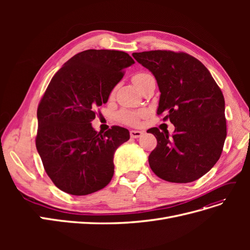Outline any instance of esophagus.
Wrapping results in <instances>:
<instances>
[{
    "label": "esophagus",
    "instance_id": "obj_1",
    "mask_svg": "<svg viewBox=\"0 0 250 250\" xmlns=\"http://www.w3.org/2000/svg\"><path fill=\"white\" fill-rule=\"evenodd\" d=\"M142 134H143V131H140V130H131L130 131V137L133 139L141 138Z\"/></svg>",
    "mask_w": 250,
    "mask_h": 250
}]
</instances>
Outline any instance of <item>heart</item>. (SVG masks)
<instances>
[{
  "instance_id": "1",
  "label": "heart",
  "mask_w": 250,
  "mask_h": 250,
  "mask_svg": "<svg viewBox=\"0 0 250 250\" xmlns=\"http://www.w3.org/2000/svg\"><path fill=\"white\" fill-rule=\"evenodd\" d=\"M148 75L149 74H146V73H139L137 75H134L133 78H132V81L135 84V83H137L138 81H140L143 78H145L146 76H148ZM119 119L126 124H135V123H137V121H138V116L135 115V113L130 112V111H122V112L119 113Z\"/></svg>"
}]
</instances>
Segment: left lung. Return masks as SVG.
<instances>
[{"label": "left lung", "mask_w": 250, "mask_h": 250, "mask_svg": "<svg viewBox=\"0 0 250 250\" xmlns=\"http://www.w3.org/2000/svg\"><path fill=\"white\" fill-rule=\"evenodd\" d=\"M132 56L156 79L161 97L157 115L167 113L175 130H147L157 140L150 168L170 183L197 180L218 162L226 139L225 102L221 89L198 59L183 52L148 51Z\"/></svg>", "instance_id": "8db88e82"}]
</instances>
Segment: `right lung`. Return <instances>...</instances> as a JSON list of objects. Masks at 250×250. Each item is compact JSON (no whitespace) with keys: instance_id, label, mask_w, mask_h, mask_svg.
<instances>
[{"instance_id":"1","label":"right lung","mask_w":250,"mask_h":250,"mask_svg":"<svg viewBox=\"0 0 250 250\" xmlns=\"http://www.w3.org/2000/svg\"><path fill=\"white\" fill-rule=\"evenodd\" d=\"M134 60L123 51L86 50L62 65L37 108L36 149L48 176L60 190L76 196L106 187L113 176V155L129 140L126 128L97 132L95 109L106 103L124 70Z\"/></svg>"}]
</instances>
